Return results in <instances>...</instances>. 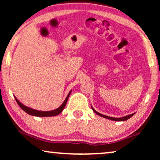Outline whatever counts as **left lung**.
Here are the masks:
<instances>
[{"label":"left lung","instance_id":"obj_1","mask_svg":"<svg viewBox=\"0 0 160 160\" xmlns=\"http://www.w3.org/2000/svg\"><path fill=\"white\" fill-rule=\"evenodd\" d=\"M91 108L92 109V111L95 112V113H97L98 116H100V117H102L103 118H106V119H110V120H113V121H118V122H122V121H126V120H128L130 119L132 117L133 115L135 114V113H131V114H129V115H127V116H124V117H120V118H115V117H108V116H106V115H103L102 114V113H100L99 112H98V111H96L95 109L93 108V107L91 106Z\"/></svg>","mask_w":160,"mask_h":160}]
</instances>
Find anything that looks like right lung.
Segmentation results:
<instances>
[{
    "mask_svg": "<svg viewBox=\"0 0 160 160\" xmlns=\"http://www.w3.org/2000/svg\"><path fill=\"white\" fill-rule=\"evenodd\" d=\"M71 91L72 90H71V91L69 92L68 95L66 98H65V100H64V102H62V104L61 105V106L59 107V108L54 109V110L48 111H38V110H36V109L31 108H30V107L26 106L24 104L22 103V102L19 101V100L17 99V98L15 97V96H14V98H15V100H16L17 104L19 105V106L20 107V108L22 109V110L25 111V112L28 113V114H29V115L34 116V117H55V116H58V114H60V113L63 111V109H64V108L65 107V105H66V103H67L68 100L69 96H70V95H71Z\"/></svg>",
    "mask_w": 160,
    "mask_h": 160,
    "instance_id": "1",
    "label": "right lung"
}]
</instances>
